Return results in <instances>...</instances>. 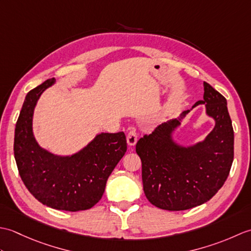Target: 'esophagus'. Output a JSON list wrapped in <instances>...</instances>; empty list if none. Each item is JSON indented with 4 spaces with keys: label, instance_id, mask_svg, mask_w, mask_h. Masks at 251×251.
Returning <instances> with one entry per match:
<instances>
[{
    "label": "esophagus",
    "instance_id": "1",
    "mask_svg": "<svg viewBox=\"0 0 251 251\" xmlns=\"http://www.w3.org/2000/svg\"><path fill=\"white\" fill-rule=\"evenodd\" d=\"M138 140V136H137V132L134 128H129L128 130V134H127V143H128V146L132 147L135 146L137 143Z\"/></svg>",
    "mask_w": 251,
    "mask_h": 251
}]
</instances>
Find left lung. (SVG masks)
Wrapping results in <instances>:
<instances>
[{"instance_id": "left-lung-1", "label": "left lung", "mask_w": 251, "mask_h": 251, "mask_svg": "<svg viewBox=\"0 0 251 251\" xmlns=\"http://www.w3.org/2000/svg\"><path fill=\"white\" fill-rule=\"evenodd\" d=\"M206 105L215 127L204 140L183 147L173 132L190 110L178 119L158 125L138 140L136 152L142 163L143 191L149 201L161 209L179 211L209 201L230 174L234 158V131L226 99L204 82V99L192 106Z\"/></svg>"}]
</instances>
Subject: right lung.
<instances>
[{
    "instance_id": "obj_1",
    "label": "right lung",
    "mask_w": 251,
    "mask_h": 251,
    "mask_svg": "<svg viewBox=\"0 0 251 251\" xmlns=\"http://www.w3.org/2000/svg\"><path fill=\"white\" fill-rule=\"evenodd\" d=\"M55 83L50 78L26 94L16 123L14 155L26 189L43 205L58 210L79 211L101 200L106 180L127 150L123 131L101 132L81 151L59 156L36 142L32 120L37 100Z\"/></svg>"
}]
</instances>
